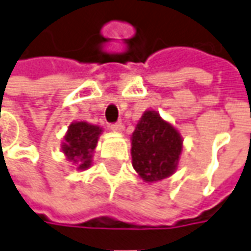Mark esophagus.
<instances>
[{
	"label": "esophagus",
	"mask_w": 251,
	"mask_h": 251,
	"mask_svg": "<svg viewBox=\"0 0 251 251\" xmlns=\"http://www.w3.org/2000/svg\"><path fill=\"white\" fill-rule=\"evenodd\" d=\"M110 128H112V131H115V132H122L123 124L122 123H115V124H110Z\"/></svg>",
	"instance_id": "34e87169"
}]
</instances>
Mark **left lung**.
Wrapping results in <instances>:
<instances>
[{"mask_svg": "<svg viewBox=\"0 0 251 251\" xmlns=\"http://www.w3.org/2000/svg\"><path fill=\"white\" fill-rule=\"evenodd\" d=\"M183 151L180 132L155 110H146L131 135L132 167L148 183L174 175Z\"/></svg>", "mask_w": 251, "mask_h": 251, "instance_id": "8db88e82", "label": "left lung"}]
</instances>
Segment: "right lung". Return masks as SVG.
Returning <instances> with one entry per match:
<instances>
[{
    "mask_svg": "<svg viewBox=\"0 0 251 251\" xmlns=\"http://www.w3.org/2000/svg\"><path fill=\"white\" fill-rule=\"evenodd\" d=\"M101 134L102 128L94 124L87 122L71 123L68 131L64 135L61 150L67 160L75 164L76 169L83 171L91 167L93 153Z\"/></svg>",
    "mask_w": 251,
    "mask_h": 251,
    "instance_id": "right-lung-1",
    "label": "right lung"
}]
</instances>
